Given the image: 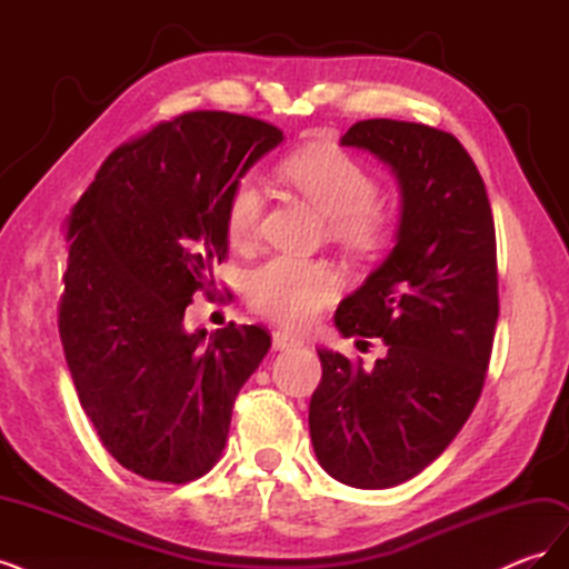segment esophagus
<instances>
[{"label": "esophagus", "mask_w": 569, "mask_h": 569, "mask_svg": "<svg viewBox=\"0 0 569 569\" xmlns=\"http://www.w3.org/2000/svg\"><path fill=\"white\" fill-rule=\"evenodd\" d=\"M301 337H297V335H289V332H284V330H272V347L274 349H280V351H284V349H295V347H301Z\"/></svg>", "instance_id": "esophagus-1"}]
</instances>
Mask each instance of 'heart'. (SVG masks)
Segmentation results:
<instances>
[{
    "instance_id": "obj_1",
    "label": "heart",
    "mask_w": 569,
    "mask_h": 569,
    "mask_svg": "<svg viewBox=\"0 0 569 569\" xmlns=\"http://www.w3.org/2000/svg\"><path fill=\"white\" fill-rule=\"evenodd\" d=\"M278 176L327 216V232L360 258L385 253L393 242V220L377 199L380 187L366 166L335 147L289 153ZM263 194L251 180L232 184L226 201V234L232 247H249L261 226ZM339 274L325 261L272 256L247 278L253 311L287 327H306L339 295Z\"/></svg>"
}]
</instances>
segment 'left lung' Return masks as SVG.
Returning <instances> with one entry per match:
<instances>
[{
  "instance_id": "1",
  "label": "left lung",
  "mask_w": 569,
  "mask_h": 569,
  "mask_svg": "<svg viewBox=\"0 0 569 569\" xmlns=\"http://www.w3.org/2000/svg\"><path fill=\"white\" fill-rule=\"evenodd\" d=\"M341 144L389 163L403 194L399 242L335 316L343 337H380L387 356L366 368L318 349L308 427L327 475L389 489L443 453L485 389L498 320L496 230L485 180L451 132L370 118Z\"/></svg>"
}]
</instances>
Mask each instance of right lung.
Returning <instances> with one entry per match:
<instances>
[{"label":"right lung","mask_w":569,"mask_h":569,"mask_svg":"<svg viewBox=\"0 0 569 569\" xmlns=\"http://www.w3.org/2000/svg\"><path fill=\"white\" fill-rule=\"evenodd\" d=\"M282 130L187 111L116 147L68 216L59 335L82 410L126 470L184 485L226 449L239 389L270 349L258 325L184 330L226 261V201Z\"/></svg>","instance_id":"1"}]
</instances>
